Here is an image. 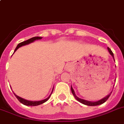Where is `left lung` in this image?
<instances>
[{
  "instance_id": "left-lung-1",
  "label": "left lung",
  "mask_w": 124,
  "mask_h": 124,
  "mask_svg": "<svg viewBox=\"0 0 124 124\" xmlns=\"http://www.w3.org/2000/svg\"><path fill=\"white\" fill-rule=\"evenodd\" d=\"M108 51H109V52L110 54H111V56H113L114 58L113 53L112 52V51L111 50V49H110L109 47H108ZM114 60H115V58H114ZM71 92H72V93H73V96H75V98L76 99H77V100L78 101V102H80V103H82V104H84V105H86V106H98V105H100V104H104V102H106V101H107V100H108V98H109V97L110 95H111V93H112V92H111L109 94H108V96H105L104 98H103L102 99H101V100H98V101H97V102H90V101H87V100H83V99H81V98H78V96L76 95L75 93V91H74L73 89L72 86H71Z\"/></svg>"
}]
</instances>
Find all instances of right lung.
Instances as JSON below:
<instances>
[{
  "instance_id": "obj_1",
  "label": "right lung",
  "mask_w": 124,
  "mask_h": 124,
  "mask_svg": "<svg viewBox=\"0 0 124 124\" xmlns=\"http://www.w3.org/2000/svg\"><path fill=\"white\" fill-rule=\"evenodd\" d=\"M42 39V37H33V38H31V39H30L27 40H26V41H24V42H22L19 43V44L17 45V46H16V47L15 48V49L14 53L15 52V51H16L17 50V49H18L19 47H20L21 46H25V45L29 44L33 42H34L35 40H40V39ZM53 91V89L52 92H51V93L50 94V95H49V96L47 98H46V99H44V100H40V101H30V100H25V99H24V98H21V97H20V96H17V95L15 94V93H14V94L15 95V96L16 97V98L18 99V101H19L20 103H22V104L25 105V106H39V105H40V104H43V103H44V102H46V101H47V100H48L49 98H50L51 95V94H52Z\"/></svg>"
}]
</instances>
